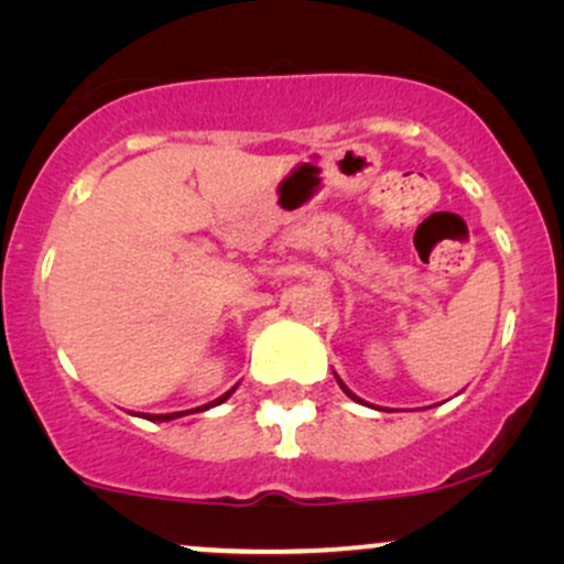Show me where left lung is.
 Here are the masks:
<instances>
[{"label":"left lung","instance_id":"1","mask_svg":"<svg viewBox=\"0 0 564 564\" xmlns=\"http://www.w3.org/2000/svg\"><path fill=\"white\" fill-rule=\"evenodd\" d=\"M335 377H337V375H335ZM337 386H340V388H343V393H346V395H348V399H354L356 403H364V401L359 399V395H356V393H350V390L346 388V382H343V380H340V377H337Z\"/></svg>","mask_w":564,"mask_h":564}]
</instances>
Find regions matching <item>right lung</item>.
<instances>
[{
    "mask_svg": "<svg viewBox=\"0 0 564 564\" xmlns=\"http://www.w3.org/2000/svg\"><path fill=\"white\" fill-rule=\"evenodd\" d=\"M235 393V388L229 390V393H224L221 399H216V401H210V403H205V406H197V409H189V412H208L210 406H218V403H224L229 399V395ZM189 412H174V414H142L144 420H150V422H169V420H176V416H184V414H189Z\"/></svg>",
    "mask_w": 564,
    "mask_h": 564,
    "instance_id": "1",
    "label": "right lung"
}]
</instances>
